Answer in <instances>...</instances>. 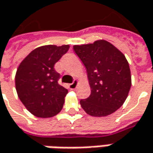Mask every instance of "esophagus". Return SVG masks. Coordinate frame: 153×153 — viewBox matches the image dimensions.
<instances>
[{"instance_id":"1","label":"esophagus","mask_w":153,"mask_h":153,"mask_svg":"<svg viewBox=\"0 0 153 153\" xmlns=\"http://www.w3.org/2000/svg\"><path fill=\"white\" fill-rule=\"evenodd\" d=\"M77 84H78V81H77V80H74L72 83L69 84V88H70V89H71V90H74V89H76V88Z\"/></svg>"}]
</instances>
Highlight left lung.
Masks as SVG:
<instances>
[{
    "instance_id": "left-lung-1",
    "label": "left lung",
    "mask_w": 153,
    "mask_h": 153,
    "mask_svg": "<svg viewBox=\"0 0 153 153\" xmlns=\"http://www.w3.org/2000/svg\"><path fill=\"white\" fill-rule=\"evenodd\" d=\"M73 48L86 67L91 88L89 97L80 100L82 108L93 117L115 112L124 103L131 87L125 56L105 40L75 45Z\"/></svg>"
}]
</instances>
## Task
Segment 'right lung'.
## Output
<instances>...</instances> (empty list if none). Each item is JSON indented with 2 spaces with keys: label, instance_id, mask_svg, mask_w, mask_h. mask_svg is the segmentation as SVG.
Wrapping results in <instances>:
<instances>
[{
  "label": "right lung",
  "instance_id": "obj_1",
  "mask_svg": "<svg viewBox=\"0 0 153 153\" xmlns=\"http://www.w3.org/2000/svg\"><path fill=\"white\" fill-rule=\"evenodd\" d=\"M70 46H42L30 52L21 62L15 76L18 96L34 116L48 118L63 108L68 90L59 85L55 63L67 53Z\"/></svg>",
  "mask_w": 153,
  "mask_h": 153
}]
</instances>
